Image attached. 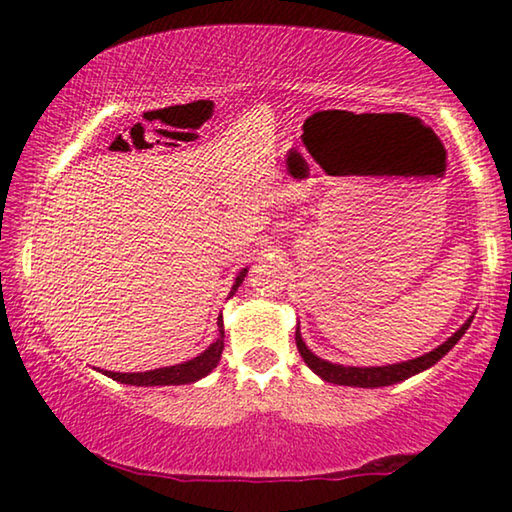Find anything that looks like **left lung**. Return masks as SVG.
I'll list each match as a JSON object with an SVG mask.
<instances>
[{
  "label": "left lung",
  "instance_id": "obj_1",
  "mask_svg": "<svg viewBox=\"0 0 512 512\" xmlns=\"http://www.w3.org/2000/svg\"><path fill=\"white\" fill-rule=\"evenodd\" d=\"M471 319L467 324L462 326L460 331H457L453 338H448L444 345L434 349V352L425 354V356H418L414 361H407V363H395V365H381V368H345V365H335L324 361V358H319L310 352L308 347H305V342L301 340V333L296 331V347H299V354L303 356V361L308 363L310 370H315L319 377L331 381V384H340V386H361V388H379V386H391V384H398V381L407 379L411 375H416V372H421L425 368H430L439 361L441 356H446V352H451L455 347V342L462 338L464 331L469 329Z\"/></svg>",
  "mask_w": 512,
  "mask_h": 512
}]
</instances>
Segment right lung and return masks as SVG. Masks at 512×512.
I'll return each mask as SVG.
<instances>
[{"instance_id":"right-lung-1","label":"right lung","mask_w":512,"mask_h":512,"mask_svg":"<svg viewBox=\"0 0 512 512\" xmlns=\"http://www.w3.org/2000/svg\"><path fill=\"white\" fill-rule=\"evenodd\" d=\"M246 269L239 273L236 278L234 289L241 285L243 278H246ZM218 340L207 349V352L195 356L193 361L179 363V365H170V368H158V370H149V372H105V375L121 381V384H131V386H179V384H190V381H197L202 377H207L209 372L216 368L220 361V354H223L225 347V331H223V319L218 322Z\"/></svg>"}]
</instances>
